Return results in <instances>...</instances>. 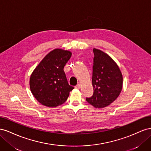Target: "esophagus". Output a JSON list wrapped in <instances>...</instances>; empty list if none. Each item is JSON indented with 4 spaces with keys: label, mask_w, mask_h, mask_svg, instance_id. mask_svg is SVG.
<instances>
[{
    "label": "esophagus",
    "mask_w": 151,
    "mask_h": 151,
    "mask_svg": "<svg viewBox=\"0 0 151 151\" xmlns=\"http://www.w3.org/2000/svg\"><path fill=\"white\" fill-rule=\"evenodd\" d=\"M80 87H81V85H80V83H78V84H77V85L75 86V88H77V89L80 88Z\"/></svg>",
    "instance_id": "34e87169"
}]
</instances>
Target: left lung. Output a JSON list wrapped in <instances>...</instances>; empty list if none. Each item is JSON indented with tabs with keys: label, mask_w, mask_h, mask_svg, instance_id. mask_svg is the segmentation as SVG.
Wrapping results in <instances>:
<instances>
[{
	"label": "left lung",
	"mask_w": 151,
	"mask_h": 151,
	"mask_svg": "<svg viewBox=\"0 0 151 151\" xmlns=\"http://www.w3.org/2000/svg\"><path fill=\"white\" fill-rule=\"evenodd\" d=\"M93 51V94L86 98V101L94 107L103 108L119 96L123 87V75L118 64L108 54L97 49Z\"/></svg>",
	"instance_id": "8db88e82"
}]
</instances>
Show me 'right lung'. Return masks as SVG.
I'll return each instance as SVG.
<instances>
[{
	"label": "right lung",
	"instance_id": "right-lung-1",
	"mask_svg": "<svg viewBox=\"0 0 151 151\" xmlns=\"http://www.w3.org/2000/svg\"><path fill=\"white\" fill-rule=\"evenodd\" d=\"M71 54L70 50L55 49L45 55L32 72L29 88L41 104L49 107L61 105L74 88L68 84L63 70Z\"/></svg>",
	"mask_w": 151,
	"mask_h": 151
}]
</instances>
